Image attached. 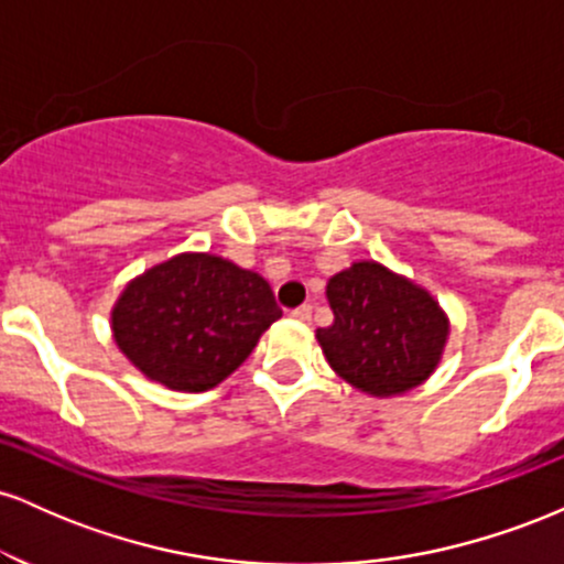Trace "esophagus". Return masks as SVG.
I'll return each mask as SVG.
<instances>
[{"label": "esophagus", "mask_w": 564, "mask_h": 564, "mask_svg": "<svg viewBox=\"0 0 564 564\" xmlns=\"http://www.w3.org/2000/svg\"><path fill=\"white\" fill-rule=\"evenodd\" d=\"M291 318L307 323L310 318H313V307H310V304H300V307H296V310H291Z\"/></svg>", "instance_id": "1"}]
</instances>
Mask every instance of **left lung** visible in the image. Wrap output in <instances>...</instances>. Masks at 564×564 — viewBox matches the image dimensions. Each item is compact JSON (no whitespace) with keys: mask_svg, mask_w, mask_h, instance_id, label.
<instances>
[{"mask_svg":"<svg viewBox=\"0 0 564 564\" xmlns=\"http://www.w3.org/2000/svg\"><path fill=\"white\" fill-rule=\"evenodd\" d=\"M334 313L315 339L328 366L355 390L392 398L424 384L443 360L451 321L430 291L364 260L328 278Z\"/></svg>","mask_w":564,"mask_h":564,"instance_id":"8db88e82","label":"left lung"}]
</instances>
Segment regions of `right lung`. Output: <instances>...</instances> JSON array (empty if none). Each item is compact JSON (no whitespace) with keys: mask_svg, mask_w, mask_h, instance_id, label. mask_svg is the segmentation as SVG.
Here are the masks:
<instances>
[{"mask_svg":"<svg viewBox=\"0 0 564 564\" xmlns=\"http://www.w3.org/2000/svg\"><path fill=\"white\" fill-rule=\"evenodd\" d=\"M281 315L260 273L185 251L127 283L111 310V332L151 381L206 392L249 358Z\"/></svg>","mask_w":564,"mask_h":564,"instance_id":"add662e5","label":"right lung"}]
</instances>
